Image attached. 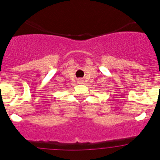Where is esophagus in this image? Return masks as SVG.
<instances>
[{"label": "esophagus", "instance_id": "34e87169", "mask_svg": "<svg viewBox=\"0 0 160 160\" xmlns=\"http://www.w3.org/2000/svg\"><path fill=\"white\" fill-rule=\"evenodd\" d=\"M79 83H83V80H80V82H79Z\"/></svg>", "mask_w": 160, "mask_h": 160}]
</instances>
